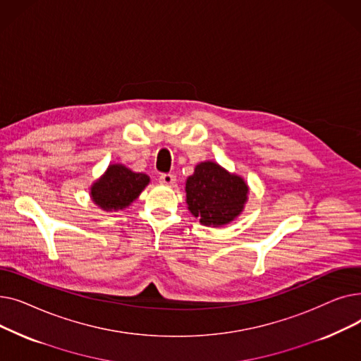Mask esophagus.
<instances>
[{
	"label": "esophagus",
	"instance_id": "esophagus-1",
	"mask_svg": "<svg viewBox=\"0 0 361 361\" xmlns=\"http://www.w3.org/2000/svg\"><path fill=\"white\" fill-rule=\"evenodd\" d=\"M159 181L165 185H173L176 183V176L174 174H169V173H165V174H161L159 176Z\"/></svg>",
	"mask_w": 361,
	"mask_h": 361
}]
</instances>
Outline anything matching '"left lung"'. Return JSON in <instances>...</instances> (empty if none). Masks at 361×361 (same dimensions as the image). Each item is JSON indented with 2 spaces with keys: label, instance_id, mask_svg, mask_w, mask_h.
<instances>
[{
  "label": "left lung",
  "instance_id": "left-lung-1",
  "mask_svg": "<svg viewBox=\"0 0 361 361\" xmlns=\"http://www.w3.org/2000/svg\"><path fill=\"white\" fill-rule=\"evenodd\" d=\"M249 188L238 176L228 174L215 162H202L185 181L188 211L203 225H224L233 221L247 200Z\"/></svg>",
  "mask_w": 361,
  "mask_h": 361
}]
</instances>
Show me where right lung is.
<instances>
[{"instance_id":"right-lung-1","label":"right lung","mask_w":361,"mask_h":361,"mask_svg":"<svg viewBox=\"0 0 361 361\" xmlns=\"http://www.w3.org/2000/svg\"><path fill=\"white\" fill-rule=\"evenodd\" d=\"M149 184V177L143 173H133L124 165H109L106 173L90 188L93 202L104 211H117L137 199Z\"/></svg>"}]
</instances>
